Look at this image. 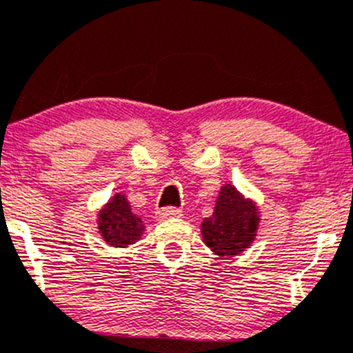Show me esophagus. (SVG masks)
<instances>
[{"mask_svg": "<svg viewBox=\"0 0 353 353\" xmlns=\"http://www.w3.org/2000/svg\"><path fill=\"white\" fill-rule=\"evenodd\" d=\"M157 216L160 220H170V218H179L181 216V209L177 208H163L158 209Z\"/></svg>", "mask_w": 353, "mask_h": 353, "instance_id": "esophagus-1", "label": "esophagus"}]
</instances>
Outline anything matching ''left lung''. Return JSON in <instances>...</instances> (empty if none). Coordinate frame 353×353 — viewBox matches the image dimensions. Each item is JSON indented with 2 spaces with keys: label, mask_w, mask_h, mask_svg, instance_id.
Wrapping results in <instances>:
<instances>
[{
  "label": "left lung",
  "mask_w": 353,
  "mask_h": 353,
  "mask_svg": "<svg viewBox=\"0 0 353 353\" xmlns=\"http://www.w3.org/2000/svg\"><path fill=\"white\" fill-rule=\"evenodd\" d=\"M259 212L252 200L243 199L232 184H225L211 218L202 223L204 243L221 256L239 255L253 243Z\"/></svg>",
  "instance_id": "1"
}]
</instances>
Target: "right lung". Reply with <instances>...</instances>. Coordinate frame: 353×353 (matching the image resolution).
<instances>
[{
    "label": "right lung",
    "instance_id": "add662e5",
    "mask_svg": "<svg viewBox=\"0 0 353 353\" xmlns=\"http://www.w3.org/2000/svg\"><path fill=\"white\" fill-rule=\"evenodd\" d=\"M98 230L109 244L125 248L142 236L144 225L141 218L132 212L125 195H116L98 214Z\"/></svg>",
    "mask_w": 353,
    "mask_h": 353
}]
</instances>
